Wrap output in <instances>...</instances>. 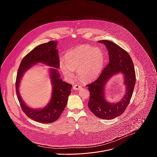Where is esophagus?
<instances>
[{"label":"esophagus","instance_id":"obj_1","mask_svg":"<svg viewBox=\"0 0 157 157\" xmlns=\"http://www.w3.org/2000/svg\"><path fill=\"white\" fill-rule=\"evenodd\" d=\"M73 88L75 89V90H78V89H80L81 88V86L78 85V84H74L73 86Z\"/></svg>","mask_w":157,"mask_h":157}]
</instances>
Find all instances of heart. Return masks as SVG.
Returning <instances> with one entry per match:
<instances>
[{"label": "heart", "mask_w": 157, "mask_h": 157, "mask_svg": "<svg viewBox=\"0 0 157 157\" xmlns=\"http://www.w3.org/2000/svg\"><path fill=\"white\" fill-rule=\"evenodd\" d=\"M104 62V53L100 48L81 46L65 55L64 62H60V68L69 80L74 78V70H76L81 80L91 81L99 75Z\"/></svg>", "instance_id": "obj_1"}]
</instances>
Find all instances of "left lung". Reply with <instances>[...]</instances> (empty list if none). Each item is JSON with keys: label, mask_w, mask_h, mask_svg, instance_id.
<instances>
[{"label": "left lung", "mask_w": 157, "mask_h": 157, "mask_svg": "<svg viewBox=\"0 0 157 157\" xmlns=\"http://www.w3.org/2000/svg\"><path fill=\"white\" fill-rule=\"evenodd\" d=\"M106 46L109 55V62L99 76L93 82L86 85L90 93L88 107L96 117L102 119H113L122 114L131 99L136 85V76L134 66L128 53L117 44L109 40H100ZM124 75L126 93L121 101L112 104L105 100L103 87L106 81L116 73Z\"/></svg>", "instance_id": "1"}]
</instances>
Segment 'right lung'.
Listing matches in <instances>:
<instances>
[{
    "label": "right lung",
    "mask_w": 157,
    "mask_h": 157,
    "mask_svg": "<svg viewBox=\"0 0 157 157\" xmlns=\"http://www.w3.org/2000/svg\"><path fill=\"white\" fill-rule=\"evenodd\" d=\"M56 41H50L36 47L22 59L17 75L15 90L22 110L31 119L43 124L52 123L59 117L71 93V84L63 81L59 78L57 70L52 68L50 70L53 85L52 99L47 106L40 110L30 109L25 105L20 96L18 87L21 77L24 72L36 63H43L53 68H59V58L58 50L56 49Z\"/></svg>",
    "instance_id": "add662e5"
}]
</instances>
